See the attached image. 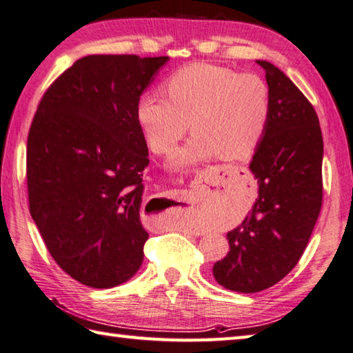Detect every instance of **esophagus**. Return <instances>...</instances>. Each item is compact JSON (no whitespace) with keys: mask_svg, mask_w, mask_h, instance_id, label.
Instances as JSON below:
<instances>
[{"mask_svg":"<svg viewBox=\"0 0 353 353\" xmlns=\"http://www.w3.org/2000/svg\"><path fill=\"white\" fill-rule=\"evenodd\" d=\"M171 197H174V199H182V201H185V199H187V196H185L183 193H179V191H176V193H172V194H171Z\"/></svg>","mask_w":353,"mask_h":353,"instance_id":"obj_1","label":"esophagus"}]
</instances>
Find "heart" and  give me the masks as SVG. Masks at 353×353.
Segmentation results:
<instances>
[{
  "mask_svg": "<svg viewBox=\"0 0 353 353\" xmlns=\"http://www.w3.org/2000/svg\"><path fill=\"white\" fill-rule=\"evenodd\" d=\"M163 92L166 99L143 94L136 119L146 146L157 156L171 154L191 125L194 136L177 152L172 168L216 154L223 160L247 159L265 136L272 100L259 75L194 63L170 75Z\"/></svg>",
  "mask_w": 353,
  "mask_h": 353,
  "instance_id": "b5f03b06",
  "label": "heart"
}]
</instances>
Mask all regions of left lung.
Segmentation results:
<instances>
[{
	"label": "left lung",
	"mask_w": 353,
	"mask_h": 353,
	"mask_svg": "<svg viewBox=\"0 0 353 353\" xmlns=\"http://www.w3.org/2000/svg\"><path fill=\"white\" fill-rule=\"evenodd\" d=\"M265 69L272 112L250 170L259 196L227 234L230 252L213 267L233 292L254 293L279 283L298 264L323 205V134L318 115L296 85L272 63Z\"/></svg>",
	"instance_id": "1"
}]
</instances>
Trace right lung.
I'll return each mask as SVG.
<instances>
[{"instance_id":"right-lung-1","label":"right lung","mask_w":353,"mask_h":353,"mask_svg":"<svg viewBox=\"0 0 353 353\" xmlns=\"http://www.w3.org/2000/svg\"><path fill=\"white\" fill-rule=\"evenodd\" d=\"M168 57L88 55L38 103L26 152L29 211L57 264L94 288L126 283L148 239L140 222L148 146L136 106Z\"/></svg>"}]
</instances>
